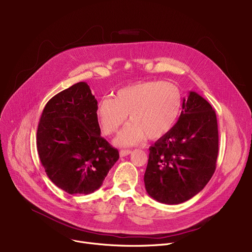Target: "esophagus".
Listing matches in <instances>:
<instances>
[{"label":"esophagus","instance_id":"1","mask_svg":"<svg viewBox=\"0 0 252 252\" xmlns=\"http://www.w3.org/2000/svg\"><path fill=\"white\" fill-rule=\"evenodd\" d=\"M131 153V151L130 150H128V149H126V150H121L119 151V155H121L122 157H125V156H127L128 154H130Z\"/></svg>","mask_w":252,"mask_h":252}]
</instances>
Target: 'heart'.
I'll list each match as a JSON object with an SVG mask.
<instances>
[{
    "label": "heart",
    "mask_w": 252,
    "mask_h": 252,
    "mask_svg": "<svg viewBox=\"0 0 252 252\" xmlns=\"http://www.w3.org/2000/svg\"><path fill=\"white\" fill-rule=\"evenodd\" d=\"M182 108L180 89L169 82H140L118 90L114 99L99 101L96 113L103 133L115 134L126 122L125 129L115 140L119 146H133L148 138L157 140L176 125Z\"/></svg>",
    "instance_id": "obj_1"
}]
</instances>
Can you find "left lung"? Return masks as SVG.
Wrapping results in <instances>:
<instances>
[{
    "label": "left lung",
    "mask_w": 252,
    "mask_h": 252,
    "mask_svg": "<svg viewBox=\"0 0 252 252\" xmlns=\"http://www.w3.org/2000/svg\"><path fill=\"white\" fill-rule=\"evenodd\" d=\"M149 151L144 175L147 193L165 204L191 199L206 186L217 167L216 111L204 98L190 92L177 124Z\"/></svg>",
    "instance_id": "left-lung-1"
}]
</instances>
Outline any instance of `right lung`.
I'll return each instance as SVG.
<instances>
[{"mask_svg": "<svg viewBox=\"0 0 252 252\" xmlns=\"http://www.w3.org/2000/svg\"><path fill=\"white\" fill-rule=\"evenodd\" d=\"M98 102L87 83H77L46 104L36 148L49 179L68 194L98 190L118 160V150L101 137Z\"/></svg>", "mask_w": 252, "mask_h": 252, "instance_id": "obj_1", "label": "right lung"}]
</instances>
